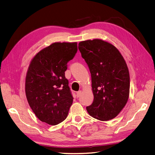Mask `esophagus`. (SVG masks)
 <instances>
[{
	"label": "esophagus",
	"instance_id": "34e87169",
	"mask_svg": "<svg viewBox=\"0 0 155 155\" xmlns=\"http://www.w3.org/2000/svg\"><path fill=\"white\" fill-rule=\"evenodd\" d=\"M81 94H82V91H81V90H80V91H78V92H77V97H80V96L81 95Z\"/></svg>",
	"mask_w": 155,
	"mask_h": 155
}]
</instances>
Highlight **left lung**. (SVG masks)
<instances>
[{"label": "left lung", "instance_id": "1", "mask_svg": "<svg viewBox=\"0 0 155 155\" xmlns=\"http://www.w3.org/2000/svg\"><path fill=\"white\" fill-rule=\"evenodd\" d=\"M78 49L91 76L94 100L86 107L88 114L103 121L114 119L129 97L130 76L125 60L116 47L100 39L81 41Z\"/></svg>", "mask_w": 155, "mask_h": 155}]
</instances>
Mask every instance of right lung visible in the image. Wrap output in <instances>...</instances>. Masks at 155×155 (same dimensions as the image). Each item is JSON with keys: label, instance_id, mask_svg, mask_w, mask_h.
I'll use <instances>...</instances> for the list:
<instances>
[{"label": "right lung", "instance_id": "obj_1", "mask_svg": "<svg viewBox=\"0 0 155 155\" xmlns=\"http://www.w3.org/2000/svg\"><path fill=\"white\" fill-rule=\"evenodd\" d=\"M77 50V42H55L38 52L30 61L25 94L31 109L42 122L56 125L68 116L73 98L65 71Z\"/></svg>", "mask_w": 155, "mask_h": 155}]
</instances>
